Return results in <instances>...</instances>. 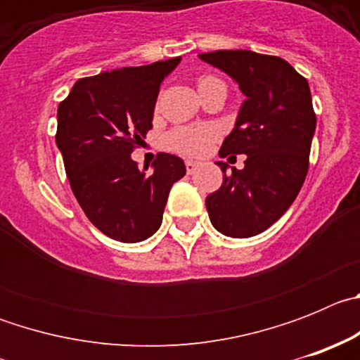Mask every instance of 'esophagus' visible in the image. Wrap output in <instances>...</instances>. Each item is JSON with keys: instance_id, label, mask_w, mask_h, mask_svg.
Here are the masks:
<instances>
[{"instance_id": "1", "label": "esophagus", "mask_w": 360, "mask_h": 360, "mask_svg": "<svg viewBox=\"0 0 360 360\" xmlns=\"http://www.w3.org/2000/svg\"><path fill=\"white\" fill-rule=\"evenodd\" d=\"M196 169H198V164H196V162L186 160V171H187V174H193Z\"/></svg>"}]
</instances>
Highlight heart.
<instances>
[{
    "label": "heart",
    "mask_w": 360,
    "mask_h": 360,
    "mask_svg": "<svg viewBox=\"0 0 360 360\" xmlns=\"http://www.w3.org/2000/svg\"><path fill=\"white\" fill-rule=\"evenodd\" d=\"M211 82L221 81L205 75L198 81V88H203ZM218 136L219 133L214 126H178L165 135V146L171 151H176L186 157H202L218 141Z\"/></svg>",
    "instance_id": "1"
}]
</instances>
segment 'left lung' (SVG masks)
Returning a JSON list of instances; mask_svg holds the SVG:
<instances>
[{
  "instance_id": "left-lung-1",
  "label": "left lung",
  "mask_w": 360,
  "mask_h": 360,
  "mask_svg": "<svg viewBox=\"0 0 360 360\" xmlns=\"http://www.w3.org/2000/svg\"><path fill=\"white\" fill-rule=\"evenodd\" d=\"M240 84L247 101L219 157L247 155L243 169L224 171V184L205 198L209 218L225 236L266 231L290 207L310 165L316 111L308 81L278 56L250 50L200 53Z\"/></svg>"
}]
</instances>
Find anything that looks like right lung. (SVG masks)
Instances as JSON below:
<instances>
[{"label": "right lung", "mask_w": 360, "mask_h": 360, "mask_svg": "<svg viewBox=\"0 0 360 360\" xmlns=\"http://www.w3.org/2000/svg\"><path fill=\"white\" fill-rule=\"evenodd\" d=\"M180 57L82 77L57 108V148L70 187L91 224L122 243L158 231L167 196L186 174L182 158L158 153L155 171L131 160L153 128L162 79Z\"/></svg>", "instance_id": "right-lung-1"}]
</instances>
